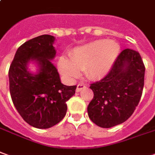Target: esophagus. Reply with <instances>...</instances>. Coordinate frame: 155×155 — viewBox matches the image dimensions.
Returning <instances> with one entry per match:
<instances>
[{
  "label": "esophagus",
  "instance_id": "34e87169",
  "mask_svg": "<svg viewBox=\"0 0 155 155\" xmlns=\"http://www.w3.org/2000/svg\"><path fill=\"white\" fill-rule=\"evenodd\" d=\"M84 88H86V85L85 84H83V83H80V84H78L77 87H76V91H81L82 89H84Z\"/></svg>",
  "mask_w": 155,
  "mask_h": 155
}]
</instances>
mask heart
<instances>
[{
	"label": "heart",
	"instance_id": "1",
	"mask_svg": "<svg viewBox=\"0 0 155 155\" xmlns=\"http://www.w3.org/2000/svg\"><path fill=\"white\" fill-rule=\"evenodd\" d=\"M120 52V46L115 41L97 40L75 47L69 58L60 57L58 67L60 72L70 79L80 75L86 69V77L98 80L105 77L115 64Z\"/></svg>",
	"mask_w": 155,
	"mask_h": 155
}]
</instances>
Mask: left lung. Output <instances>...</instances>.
<instances>
[{
	"instance_id": "left-lung-1",
	"label": "left lung",
	"mask_w": 155,
	"mask_h": 155,
	"mask_svg": "<svg viewBox=\"0 0 155 155\" xmlns=\"http://www.w3.org/2000/svg\"><path fill=\"white\" fill-rule=\"evenodd\" d=\"M145 66L139 52L125 49L110 72L91 84L94 97L87 107L97 126L110 128L127 120L138 105L144 85Z\"/></svg>"
}]
</instances>
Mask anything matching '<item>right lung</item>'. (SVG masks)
I'll return each mask as SVG.
<instances>
[{
  "instance_id": "right-lung-1",
  "label": "right lung",
  "mask_w": 155,
  "mask_h": 155,
  "mask_svg": "<svg viewBox=\"0 0 155 155\" xmlns=\"http://www.w3.org/2000/svg\"><path fill=\"white\" fill-rule=\"evenodd\" d=\"M55 37L42 35L18 47L8 72L12 100L16 109L29 125L47 129L57 125L66 114V102L75 93L76 86L61 83L55 58ZM30 61L38 65V72L28 69Z\"/></svg>"
}]
</instances>
